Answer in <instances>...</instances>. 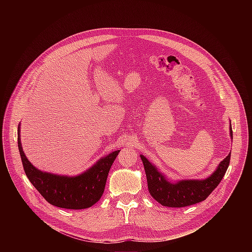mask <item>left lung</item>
Listing matches in <instances>:
<instances>
[{
  "label": "left lung",
  "mask_w": 252,
  "mask_h": 252,
  "mask_svg": "<svg viewBox=\"0 0 252 252\" xmlns=\"http://www.w3.org/2000/svg\"><path fill=\"white\" fill-rule=\"evenodd\" d=\"M230 135L232 128L230 125ZM145 166L151 195L161 205L185 207L203 201L223 178L230 161V154L220 163L218 169L203 181H181L172 184L161 174L147 158L140 156Z\"/></svg>",
  "instance_id": "1"
}]
</instances>
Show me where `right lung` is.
<instances>
[{
    "label": "right lung",
    "mask_w": 252,
    "mask_h": 252,
    "mask_svg": "<svg viewBox=\"0 0 252 252\" xmlns=\"http://www.w3.org/2000/svg\"><path fill=\"white\" fill-rule=\"evenodd\" d=\"M18 147L24 170L31 184L51 204L66 209L91 207L101 197L107 174L120 151L100 158L94 166L81 175L69 177L43 172L35 168L26 158L20 140L18 127Z\"/></svg>",
    "instance_id": "1"
}]
</instances>
